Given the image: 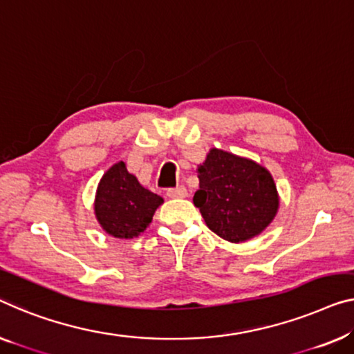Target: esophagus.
<instances>
[{
  "instance_id": "34e87169",
  "label": "esophagus",
  "mask_w": 354,
  "mask_h": 354,
  "mask_svg": "<svg viewBox=\"0 0 354 354\" xmlns=\"http://www.w3.org/2000/svg\"><path fill=\"white\" fill-rule=\"evenodd\" d=\"M186 195H187V189L184 186L167 189V197L168 198H183V197H186Z\"/></svg>"
}]
</instances>
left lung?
Here are the masks:
<instances>
[{"label": "left lung", "instance_id": "obj_1", "mask_svg": "<svg viewBox=\"0 0 354 354\" xmlns=\"http://www.w3.org/2000/svg\"><path fill=\"white\" fill-rule=\"evenodd\" d=\"M197 173L200 183L194 205L221 239L232 243L254 239L277 216L275 181L254 160L213 147Z\"/></svg>", "mask_w": 354, "mask_h": 354}]
</instances>
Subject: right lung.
<instances>
[{
	"instance_id": "add662e5",
	"label": "right lung",
	"mask_w": 354,
	"mask_h": 354,
	"mask_svg": "<svg viewBox=\"0 0 354 354\" xmlns=\"http://www.w3.org/2000/svg\"><path fill=\"white\" fill-rule=\"evenodd\" d=\"M162 203L160 195L147 191L124 162H118L100 179L95 216L106 234L130 240L143 234Z\"/></svg>"
}]
</instances>
